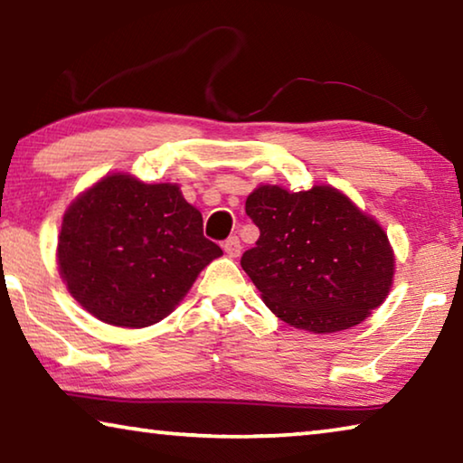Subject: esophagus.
I'll return each mask as SVG.
<instances>
[{
  "instance_id": "34e87169",
  "label": "esophagus",
  "mask_w": 463,
  "mask_h": 463,
  "mask_svg": "<svg viewBox=\"0 0 463 463\" xmlns=\"http://www.w3.org/2000/svg\"><path fill=\"white\" fill-rule=\"evenodd\" d=\"M222 249H224V253L229 255V257H239L241 255V241H239V237H229L226 239L224 242H222Z\"/></svg>"
}]
</instances>
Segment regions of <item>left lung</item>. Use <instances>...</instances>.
Instances as JSON below:
<instances>
[{
	"instance_id": "left-lung-1",
	"label": "left lung",
	"mask_w": 463,
	"mask_h": 463,
	"mask_svg": "<svg viewBox=\"0 0 463 463\" xmlns=\"http://www.w3.org/2000/svg\"><path fill=\"white\" fill-rule=\"evenodd\" d=\"M245 213L260 239L242 253L241 268L284 323L336 333L386 300L394 276L388 234L339 190L260 185Z\"/></svg>"
}]
</instances>
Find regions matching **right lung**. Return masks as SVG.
Wrapping results in <instances>:
<instances>
[{
  "label": "right lung",
  "mask_w": 463,
  "mask_h": 463,
  "mask_svg": "<svg viewBox=\"0 0 463 463\" xmlns=\"http://www.w3.org/2000/svg\"><path fill=\"white\" fill-rule=\"evenodd\" d=\"M202 214L175 184L127 174L99 179L62 216L59 271L67 289L101 323H159L206 265L222 255L203 237Z\"/></svg>",
  "instance_id": "obj_1"
}]
</instances>
